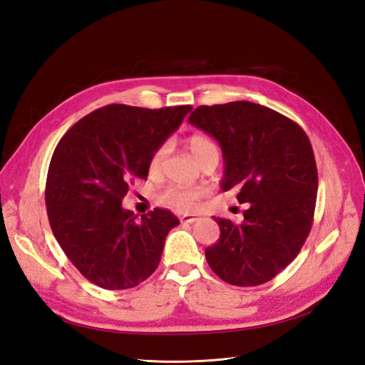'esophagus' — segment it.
Listing matches in <instances>:
<instances>
[{
  "mask_svg": "<svg viewBox=\"0 0 365 365\" xmlns=\"http://www.w3.org/2000/svg\"><path fill=\"white\" fill-rule=\"evenodd\" d=\"M198 220H201V218H200V215H197V213H187V215H183V217L180 218L182 222H190V224H192Z\"/></svg>",
  "mask_w": 365,
  "mask_h": 365,
  "instance_id": "34e87169",
  "label": "esophagus"
}]
</instances>
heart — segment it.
<instances>
[{
  "instance_id": "obj_1",
  "label": "heart",
  "mask_w": 365,
  "mask_h": 365,
  "mask_svg": "<svg viewBox=\"0 0 365 365\" xmlns=\"http://www.w3.org/2000/svg\"><path fill=\"white\" fill-rule=\"evenodd\" d=\"M186 147L190 148V152L197 159L198 164H201V162L210 155H218L217 144H215V141L210 137H207L206 133L201 132L190 135V137L186 138ZM167 152V144H162L152 153L150 162H148V168H150V171L156 173L162 168ZM203 195L205 190H200V187L168 186L167 190L158 194L156 200L160 206H165L179 212H192L198 205V200Z\"/></svg>"
}]
</instances>
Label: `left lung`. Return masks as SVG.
I'll list each match as a JSON object with an SVG mask.
<instances>
[{
  "instance_id": "left-lung-1",
  "label": "left lung",
  "mask_w": 365,
  "mask_h": 365,
  "mask_svg": "<svg viewBox=\"0 0 365 365\" xmlns=\"http://www.w3.org/2000/svg\"><path fill=\"white\" fill-rule=\"evenodd\" d=\"M187 121L221 145V190L237 186L239 203H250L240 224L213 217L221 235L206 260L228 284H264L294 260L312 230L319 183L312 143L293 120L248 101L198 106Z\"/></svg>"
}]
</instances>
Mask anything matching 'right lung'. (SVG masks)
<instances>
[{"instance_id": "right-lung-1", "label": "right lung", "mask_w": 365, "mask_h": 365, "mask_svg": "<svg viewBox=\"0 0 365 365\" xmlns=\"http://www.w3.org/2000/svg\"><path fill=\"white\" fill-rule=\"evenodd\" d=\"M191 110L106 105L57 144L45 190L49 224L67 259L93 284L132 289L156 271L165 237L180 221L159 207L138 218L121 200L135 179H147L152 153Z\"/></svg>"}]
</instances>
